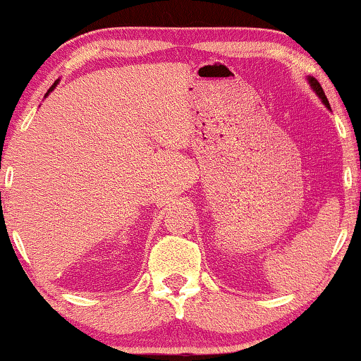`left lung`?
<instances>
[{
  "instance_id": "8db88e82",
  "label": "left lung",
  "mask_w": 361,
  "mask_h": 361,
  "mask_svg": "<svg viewBox=\"0 0 361 361\" xmlns=\"http://www.w3.org/2000/svg\"><path fill=\"white\" fill-rule=\"evenodd\" d=\"M307 81H309L310 88H312V91H314V93H316V94H317V97H319V100H321V102H322V105H324L327 110H331V105H329V102H327V98H326L324 91H322V88H321V85H319V82H317V80H316V78H310V76H307Z\"/></svg>"
}]
</instances>
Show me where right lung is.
I'll return each mask as SVG.
<instances>
[{
  "label": "right lung",
  "instance_id": "add662e5",
  "mask_svg": "<svg viewBox=\"0 0 361 361\" xmlns=\"http://www.w3.org/2000/svg\"><path fill=\"white\" fill-rule=\"evenodd\" d=\"M57 82H59V80H57V81H56V82H54V85L51 86V88H49V91H47V93H45V97H47V94H49V93H52V91H54V88H56V86H57Z\"/></svg>",
  "mask_w": 361,
  "mask_h": 361
}]
</instances>
